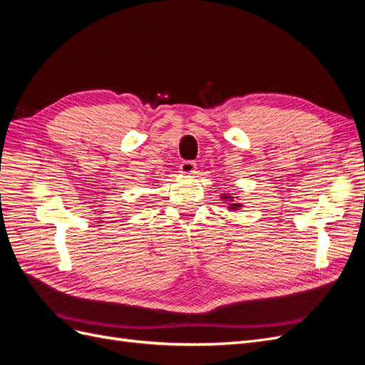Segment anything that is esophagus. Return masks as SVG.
Masks as SVG:
<instances>
[{"label": "esophagus", "mask_w": 365, "mask_h": 365, "mask_svg": "<svg viewBox=\"0 0 365 365\" xmlns=\"http://www.w3.org/2000/svg\"><path fill=\"white\" fill-rule=\"evenodd\" d=\"M180 170L184 175H190V173H193L196 170V163L195 161H182L180 164Z\"/></svg>", "instance_id": "1"}]
</instances>
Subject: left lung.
Instances as JSON below:
<instances>
[{
	"label": "left lung",
	"mask_w": 365,
	"mask_h": 365,
	"mask_svg": "<svg viewBox=\"0 0 365 365\" xmlns=\"http://www.w3.org/2000/svg\"><path fill=\"white\" fill-rule=\"evenodd\" d=\"M222 197H224V200H227V201H233L235 200V197L230 196V195H224ZM228 208L231 210V212H233V210H239L240 208V204H230Z\"/></svg>",
	"instance_id": "1"
}]
</instances>
